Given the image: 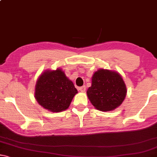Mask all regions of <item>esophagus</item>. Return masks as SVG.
Segmentation results:
<instances>
[{
    "label": "esophagus",
    "instance_id": "esophagus-1",
    "mask_svg": "<svg viewBox=\"0 0 157 157\" xmlns=\"http://www.w3.org/2000/svg\"><path fill=\"white\" fill-rule=\"evenodd\" d=\"M85 90H86V87H85V86H82V87H79V90L82 92V93H84V92L85 91Z\"/></svg>",
    "mask_w": 157,
    "mask_h": 157
}]
</instances>
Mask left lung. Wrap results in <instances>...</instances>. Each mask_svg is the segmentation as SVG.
I'll use <instances>...</instances> for the list:
<instances>
[{"label":"left lung","instance_id":"left-lung-1","mask_svg":"<svg viewBox=\"0 0 157 157\" xmlns=\"http://www.w3.org/2000/svg\"><path fill=\"white\" fill-rule=\"evenodd\" d=\"M126 93V86L121 75L115 71L104 69L94 73L91 87L87 90L90 103L101 111H110L120 106Z\"/></svg>","mask_w":157,"mask_h":157}]
</instances>
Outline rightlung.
I'll use <instances>...</instances> for the list:
<instances>
[{"label": "right lung", "mask_w": 157, "mask_h": 157, "mask_svg": "<svg viewBox=\"0 0 157 157\" xmlns=\"http://www.w3.org/2000/svg\"><path fill=\"white\" fill-rule=\"evenodd\" d=\"M77 93L73 82L59 68L44 71L35 86L36 101L44 108L54 113L67 109Z\"/></svg>", "instance_id": "add662e5"}]
</instances>
